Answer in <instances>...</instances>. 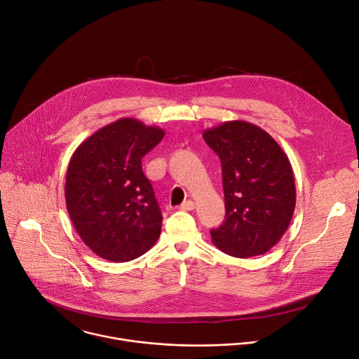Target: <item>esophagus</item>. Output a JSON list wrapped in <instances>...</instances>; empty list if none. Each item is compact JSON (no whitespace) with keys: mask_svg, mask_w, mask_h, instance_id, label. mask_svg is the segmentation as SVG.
<instances>
[{"mask_svg":"<svg viewBox=\"0 0 359 359\" xmlns=\"http://www.w3.org/2000/svg\"><path fill=\"white\" fill-rule=\"evenodd\" d=\"M194 208H195L194 201H185V203H182L180 205V210H182V211H192Z\"/></svg>","mask_w":359,"mask_h":359,"instance_id":"esophagus-1","label":"esophagus"}]
</instances>
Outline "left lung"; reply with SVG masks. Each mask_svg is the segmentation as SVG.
Masks as SVG:
<instances>
[{
    "label": "left lung",
    "mask_w": 359,
    "mask_h": 359,
    "mask_svg": "<svg viewBox=\"0 0 359 359\" xmlns=\"http://www.w3.org/2000/svg\"><path fill=\"white\" fill-rule=\"evenodd\" d=\"M221 159L225 219L211 229L222 252L250 258L278 244L294 215L297 191L290 159L262 128L235 119L203 133Z\"/></svg>",
    "instance_id": "8db88e82"
}]
</instances>
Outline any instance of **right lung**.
Wrapping results in <instances>:
<instances>
[{
  "label": "right lung",
  "mask_w": 359,
  "mask_h": 359,
  "mask_svg": "<svg viewBox=\"0 0 359 359\" xmlns=\"http://www.w3.org/2000/svg\"><path fill=\"white\" fill-rule=\"evenodd\" d=\"M165 133L135 118H119L74 151L65 177V203L83 243L98 257L126 262L159 238L163 215L141 159Z\"/></svg>",
  "instance_id": "add662e5"
}]
</instances>
